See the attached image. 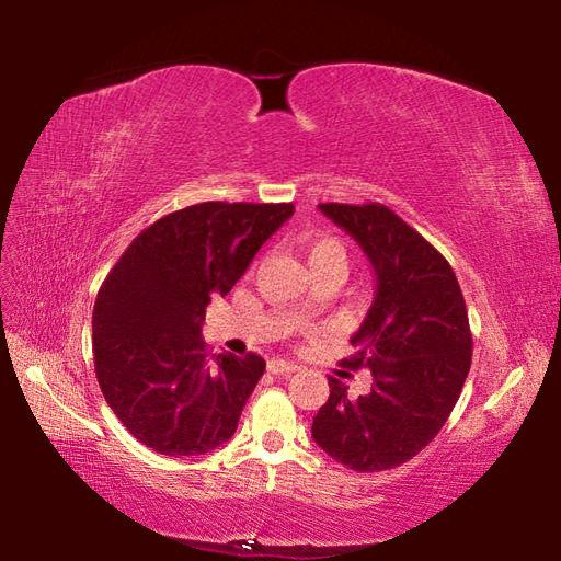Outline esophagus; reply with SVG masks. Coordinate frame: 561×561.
Returning a JSON list of instances; mask_svg holds the SVG:
<instances>
[{"label": "esophagus", "instance_id": "1", "mask_svg": "<svg viewBox=\"0 0 561 561\" xmlns=\"http://www.w3.org/2000/svg\"><path fill=\"white\" fill-rule=\"evenodd\" d=\"M266 369L271 371V375H283V377H290L293 371H297V365L290 363V360H280V358H274L268 360Z\"/></svg>", "mask_w": 561, "mask_h": 561}]
</instances>
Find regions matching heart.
I'll list each match as a JSON object with an SVG mask.
<instances>
[{"label": "heart", "mask_w": 561, "mask_h": 561, "mask_svg": "<svg viewBox=\"0 0 561 561\" xmlns=\"http://www.w3.org/2000/svg\"><path fill=\"white\" fill-rule=\"evenodd\" d=\"M301 250L307 254L309 266L342 264L346 266V248L334 236H301Z\"/></svg>", "instance_id": "b5f03b06"}]
</instances>
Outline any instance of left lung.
Wrapping results in <instances>:
<instances>
[{
    "instance_id": "left-lung-1",
    "label": "left lung",
    "mask_w": 561,
    "mask_h": 561,
    "mask_svg": "<svg viewBox=\"0 0 561 561\" xmlns=\"http://www.w3.org/2000/svg\"><path fill=\"white\" fill-rule=\"evenodd\" d=\"M360 243L377 274L371 309L342 367L371 371V390L348 398L330 377V398L311 435L336 463L379 472L410 461L445 426L461 396L472 334L461 285L449 262L381 203H320Z\"/></svg>"
}]
</instances>
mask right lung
<instances>
[{
  "mask_svg": "<svg viewBox=\"0 0 561 561\" xmlns=\"http://www.w3.org/2000/svg\"><path fill=\"white\" fill-rule=\"evenodd\" d=\"M293 203L206 201L157 219L118 257L93 307L100 390L128 433L165 456L208 454L236 433L266 363L217 355L201 322Z\"/></svg>",
  "mask_w": 561,
  "mask_h": 561,
  "instance_id": "1",
  "label": "right lung"
}]
</instances>
